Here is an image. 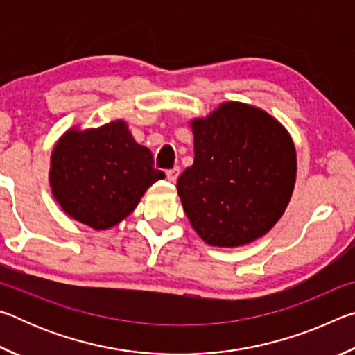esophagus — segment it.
Here are the masks:
<instances>
[{
	"label": "esophagus",
	"instance_id": "1",
	"mask_svg": "<svg viewBox=\"0 0 355 355\" xmlns=\"http://www.w3.org/2000/svg\"><path fill=\"white\" fill-rule=\"evenodd\" d=\"M166 175L171 183H175L178 180V175H180V167H173V169L166 171Z\"/></svg>",
	"mask_w": 355,
	"mask_h": 355
}]
</instances>
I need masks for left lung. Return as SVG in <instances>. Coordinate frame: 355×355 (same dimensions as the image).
I'll list each match as a JSON object with an SVG mask.
<instances>
[{
	"label": "left lung",
	"instance_id": "8db88e82",
	"mask_svg": "<svg viewBox=\"0 0 355 355\" xmlns=\"http://www.w3.org/2000/svg\"><path fill=\"white\" fill-rule=\"evenodd\" d=\"M191 128L194 163L177 191L197 235L218 248L266 235L296 183V148L284 125L260 107L227 101Z\"/></svg>",
	"mask_w": 355,
	"mask_h": 355
}]
</instances>
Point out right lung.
I'll use <instances>...</instances> for the list:
<instances>
[{
	"instance_id": "add662e5",
	"label": "right lung",
	"mask_w": 355,
	"mask_h": 355,
	"mask_svg": "<svg viewBox=\"0 0 355 355\" xmlns=\"http://www.w3.org/2000/svg\"><path fill=\"white\" fill-rule=\"evenodd\" d=\"M164 177L153 167L152 152L133 139L123 120L65 131L50 161L56 202L70 218L95 230L123 220L144 192Z\"/></svg>"
}]
</instances>
